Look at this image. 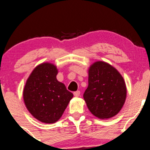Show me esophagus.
Here are the masks:
<instances>
[{
	"label": "esophagus",
	"mask_w": 150,
	"mask_h": 150,
	"mask_svg": "<svg viewBox=\"0 0 150 150\" xmlns=\"http://www.w3.org/2000/svg\"><path fill=\"white\" fill-rule=\"evenodd\" d=\"M80 94H81V92H80L79 91L74 92V96H75V97H78V96H80Z\"/></svg>",
	"instance_id": "esophagus-1"
}]
</instances>
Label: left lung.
I'll return each instance as SVG.
<instances>
[{"label": "left lung", "instance_id": "obj_1", "mask_svg": "<svg viewBox=\"0 0 150 150\" xmlns=\"http://www.w3.org/2000/svg\"><path fill=\"white\" fill-rule=\"evenodd\" d=\"M88 86L83 94L91 112L99 119H110L119 113L125 104L127 88L121 74L104 61L88 68Z\"/></svg>", "mask_w": 150, "mask_h": 150}]
</instances>
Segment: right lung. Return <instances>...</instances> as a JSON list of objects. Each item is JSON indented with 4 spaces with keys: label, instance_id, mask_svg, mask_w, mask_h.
Masks as SVG:
<instances>
[{
    "label": "right lung",
    "instance_id": "1",
    "mask_svg": "<svg viewBox=\"0 0 150 150\" xmlns=\"http://www.w3.org/2000/svg\"><path fill=\"white\" fill-rule=\"evenodd\" d=\"M55 64L43 62L34 68L23 89V100L29 112L43 123H54L62 116L73 94L58 81Z\"/></svg>",
    "mask_w": 150,
    "mask_h": 150
}]
</instances>
